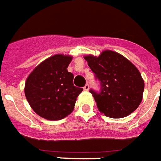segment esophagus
<instances>
[{"label":"esophagus","instance_id":"1","mask_svg":"<svg viewBox=\"0 0 161 161\" xmlns=\"http://www.w3.org/2000/svg\"><path fill=\"white\" fill-rule=\"evenodd\" d=\"M83 89H84L85 91H88V90H89V84H86V85L84 86V87H83Z\"/></svg>","mask_w":161,"mask_h":161}]
</instances>
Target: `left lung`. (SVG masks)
Returning a JSON list of instances; mask_svg holds the SVG:
<instances>
[{
    "label": "left lung",
    "instance_id": "1",
    "mask_svg": "<svg viewBox=\"0 0 161 161\" xmlns=\"http://www.w3.org/2000/svg\"><path fill=\"white\" fill-rule=\"evenodd\" d=\"M100 81V93L90 89L97 107L110 118L132 113L143 99L144 82L138 68L121 54L104 51L99 56H84Z\"/></svg>",
    "mask_w": 161,
    "mask_h": 161
}]
</instances>
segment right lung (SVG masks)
I'll return each mask as SVG.
<instances>
[{"mask_svg":"<svg viewBox=\"0 0 161 161\" xmlns=\"http://www.w3.org/2000/svg\"><path fill=\"white\" fill-rule=\"evenodd\" d=\"M71 56L57 54L38 65L29 74L24 93L36 114L58 121L72 113L77 98L83 89L73 85L74 76L67 71Z\"/></svg>","mask_w":161,"mask_h":161,"instance_id":"add662e5","label":"right lung"}]
</instances>
